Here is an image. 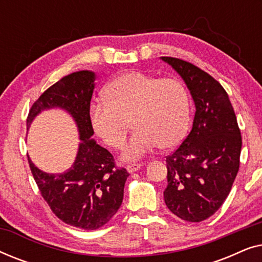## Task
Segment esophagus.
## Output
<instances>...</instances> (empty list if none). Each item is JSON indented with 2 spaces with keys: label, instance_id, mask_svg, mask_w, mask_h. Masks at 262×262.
<instances>
[{
  "label": "esophagus",
  "instance_id": "esophagus-1",
  "mask_svg": "<svg viewBox=\"0 0 262 262\" xmlns=\"http://www.w3.org/2000/svg\"><path fill=\"white\" fill-rule=\"evenodd\" d=\"M141 167H142L141 163H130L126 166V169L128 173H134V171L141 169Z\"/></svg>",
  "mask_w": 262,
  "mask_h": 262
}]
</instances>
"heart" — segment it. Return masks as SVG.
<instances>
[{"label":"heart","mask_w":262,"mask_h":262,"mask_svg":"<svg viewBox=\"0 0 262 262\" xmlns=\"http://www.w3.org/2000/svg\"><path fill=\"white\" fill-rule=\"evenodd\" d=\"M103 98L89 107V120L95 134L113 149L124 145L131 120L135 132L124 149V160L141 159L159 145L175 146L187 132L191 100L177 78L127 71L106 85Z\"/></svg>","instance_id":"1"}]
</instances>
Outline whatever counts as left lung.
Masks as SVG:
<instances>
[{"mask_svg":"<svg viewBox=\"0 0 262 262\" xmlns=\"http://www.w3.org/2000/svg\"><path fill=\"white\" fill-rule=\"evenodd\" d=\"M162 59L184 78L195 103L191 131L166 157L164 203L181 220L202 222L220 209L231 191L239 168L241 131L220 82L184 59Z\"/></svg>","mask_w":262,"mask_h":262,"instance_id":"8db88e82","label":"left lung"}]
</instances>
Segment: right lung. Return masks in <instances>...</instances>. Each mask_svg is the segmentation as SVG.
<instances>
[{
  "label": "right lung",
  "mask_w": 262,
  "mask_h": 262,
  "mask_svg": "<svg viewBox=\"0 0 262 262\" xmlns=\"http://www.w3.org/2000/svg\"><path fill=\"white\" fill-rule=\"evenodd\" d=\"M95 75L77 71L46 89L33 102L27 126L45 108L62 107L76 121L82 143L73 167L63 174L39 170L28 157L39 192L53 213L64 223L84 230H95L112 220L121 205L124 185L128 177L124 167H117L108 150L91 139L94 135L89 107Z\"/></svg>",
  "instance_id": "right-lung-1"
}]
</instances>
